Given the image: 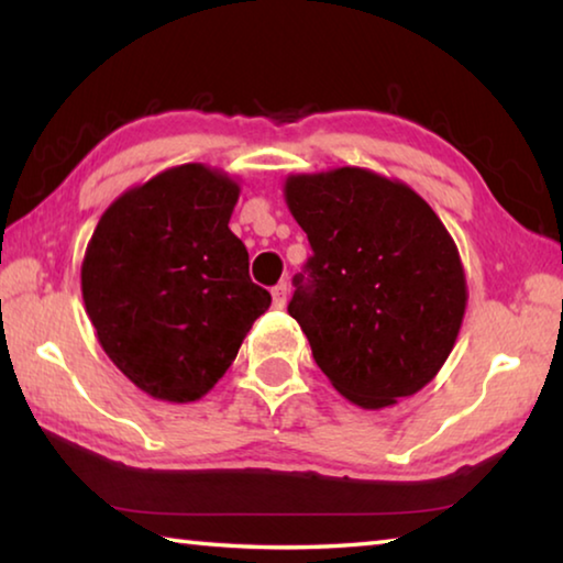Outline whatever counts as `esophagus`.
I'll use <instances>...</instances> for the list:
<instances>
[{
  "mask_svg": "<svg viewBox=\"0 0 563 563\" xmlns=\"http://www.w3.org/2000/svg\"><path fill=\"white\" fill-rule=\"evenodd\" d=\"M285 302H288V285L280 283V285H275V288H273V308L283 310Z\"/></svg>",
  "mask_w": 563,
  "mask_h": 563,
  "instance_id": "1",
  "label": "esophagus"
}]
</instances>
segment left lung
<instances>
[{
  "label": "left lung",
  "instance_id": "obj_1",
  "mask_svg": "<svg viewBox=\"0 0 563 563\" xmlns=\"http://www.w3.org/2000/svg\"><path fill=\"white\" fill-rule=\"evenodd\" d=\"M285 201L312 247L288 312L318 367L365 409L419 393L450 357L466 308L444 223L409 186L355 166L290 176Z\"/></svg>",
  "mask_w": 563,
  "mask_h": 563
}]
</instances>
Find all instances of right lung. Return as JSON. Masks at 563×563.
<instances>
[{"label": "right lung", "instance_id": "add662e5", "mask_svg": "<svg viewBox=\"0 0 563 563\" xmlns=\"http://www.w3.org/2000/svg\"><path fill=\"white\" fill-rule=\"evenodd\" d=\"M241 188L184 164L129 188L93 231L81 295L101 347L146 395L201 399L271 308L228 221Z\"/></svg>", "mask_w": 563, "mask_h": 563}]
</instances>
